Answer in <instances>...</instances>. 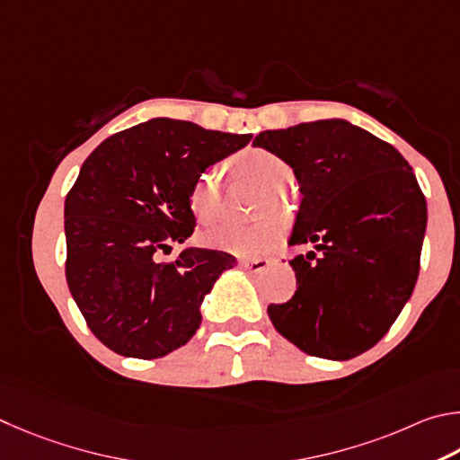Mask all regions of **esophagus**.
<instances>
[{"label": "esophagus", "instance_id": "34e87169", "mask_svg": "<svg viewBox=\"0 0 460 460\" xmlns=\"http://www.w3.org/2000/svg\"><path fill=\"white\" fill-rule=\"evenodd\" d=\"M240 264H243V267L248 272H262V270L269 269L270 261L269 259H246V261H243Z\"/></svg>", "mask_w": 460, "mask_h": 460}]
</instances>
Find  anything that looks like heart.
<instances>
[{"instance_id": "obj_1", "label": "heart", "mask_w": 460, "mask_h": 460, "mask_svg": "<svg viewBox=\"0 0 460 460\" xmlns=\"http://www.w3.org/2000/svg\"><path fill=\"white\" fill-rule=\"evenodd\" d=\"M228 165L240 180L254 183L264 191L270 206L279 204V191H283L293 180V169L277 153L261 147H251L236 153ZM190 208L199 222L212 224L220 217V199L212 175L201 173L190 188ZM280 236L277 220H264L252 226L226 224L206 236L208 244L222 248L238 256H259L267 252Z\"/></svg>"}]
</instances>
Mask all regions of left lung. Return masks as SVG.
Listing matches in <instances>:
<instances>
[{"label":"left lung","instance_id":"obj_1","mask_svg":"<svg viewBox=\"0 0 460 460\" xmlns=\"http://www.w3.org/2000/svg\"><path fill=\"white\" fill-rule=\"evenodd\" d=\"M293 167L301 206L288 244L291 301L269 305L277 332L309 356L351 359L388 333L414 291L426 199L396 147L343 119L254 137Z\"/></svg>","mask_w":460,"mask_h":460}]
</instances>
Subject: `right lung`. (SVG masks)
Segmentation results:
<instances>
[{"instance_id": "1", "label": "right lung", "mask_w": 460, "mask_h": 460, "mask_svg": "<svg viewBox=\"0 0 460 460\" xmlns=\"http://www.w3.org/2000/svg\"><path fill=\"white\" fill-rule=\"evenodd\" d=\"M251 139L151 119L111 135L86 157L64 201L66 280L109 349L155 359L198 332L201 301L236 259L208 248H185L172 262L157 254L193 234L196 177Z\"/></svg>"}]
</instances>
